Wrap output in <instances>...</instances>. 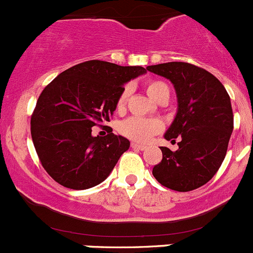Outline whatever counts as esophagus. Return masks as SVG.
I'll use <instances>...</instances> for the list:
<instances>
[{"label":"esophagus","instance_id":"1","mask_svg":"<svg viewBox=\"0 0 253 253\" xmlns=\"http://www.w3.org/2000/svg\"><path fill=\"white\" fill-rule=\"evenodd\" d=\"M130 146H131L134 150H139V151H144L146 148L145 145H139V144H136V142H131V145Z\"/></svg>","mask_w":253,"mask_h":253}]
</instances>
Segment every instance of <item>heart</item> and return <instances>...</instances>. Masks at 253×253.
Returning <instances> with one entry per match:
<instances>
[{"label":"heart","instance_id":"obj_1","mask_svg":"<svg viewBox=\"0 0 253 253\" xmlns=\"http://www.w3.org/2000/svg\"><path fill=\"white\" fill-rule=\"evenodd\" d=\"M146 91L152 100L160 101L161 98L168 96L169 87L166 83L161 80H151L146 84ZM129 87L126 86L119 95L117 101V109L122 111L126 103ZM162 130V123L156 118H142V117H130L126 121L118 124L119 134L126 136V139L136 142H147L153 135L158 134Z\"/></svg>","mask_w":253,"mask_h":253}]
</instances>
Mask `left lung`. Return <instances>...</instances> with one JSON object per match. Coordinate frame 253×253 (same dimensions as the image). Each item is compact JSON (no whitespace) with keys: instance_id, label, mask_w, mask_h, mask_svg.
Instances as JSON below:
<instances>
[{"instance_id":"8db88e82","label":"left lung","mask_w":253,"mask_h":253,"mask_svg":"<svg viewBox=\"0 0 253 253\" xmlns=\"http://www.w3.org/2000/svg\"><path fill=\"white\" fill-rule=\"evenodd\" d=\"M147 70L170 80L178 97V113L165 137L178 139L179 148L161 147L162 161L152 174L168 189L192 191L214 176L225 157L234 127L230 97L214 75L194 64L168 62Z\"/></svg>"}]
</instances>
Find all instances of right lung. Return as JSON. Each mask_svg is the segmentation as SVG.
Listing matches in <instances>:
<instances>
[{
  "label": "right lung",
  "mask_w": 253,
  "mask_h": 253,
  "mask_svg": "<svg viewBox=\"0 0 253 253\" xmlns=\"http://www.w3.org/2000/svg\"><path fill=\"white\" fill-rule=\"evenodd\" d=\"M144 67L83 62L64 70L42 90L31 114L34 146L48 175L73 190L102 183L129 148L121 135L92 136L91 127L109 122L123 85Z\"/></svg>",
  "instance_id": "add662e5"
}]
</instances>
